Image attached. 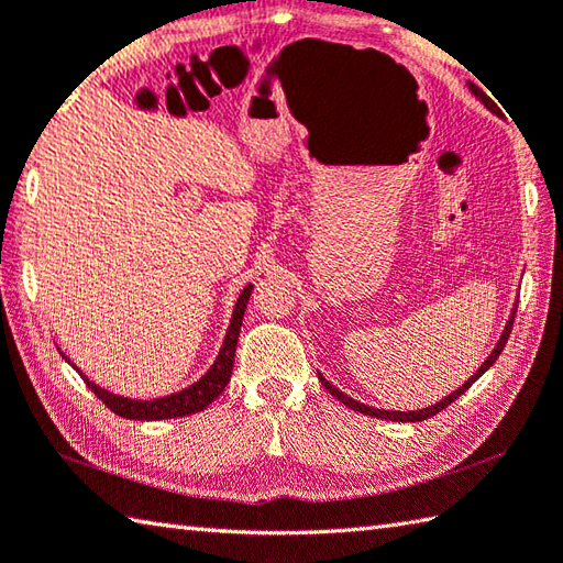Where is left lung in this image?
I'll return each mask as SVG.
<instances>
[{
    "label": "left lung",
    "mask_w": 563,
    "mask_h": 563,
    "mask_svg": "<svg viewBox=\"0 0 563 563\" xmlns=\"http://www.w3.org/2000/svg\"><path fill=\"white\" fill-rule=\"evenodd\" d=\"M471 87V92L476 95V97H481V102L486 104L488 109H493V112H498V107H495V102L493 99L481 90V87H476V85H468ZM517 312V310H515ZM515 312H512V317H510V322H508V327H505V332H503V336H500V341H498V346L493 349V354L486 358V363H483V366L476 371V376H471L464 385H461L459 390H454L451 395H446V398L442 400V402H437V405H432V407H424V410H412V412H393V410H378V407H368V405H363V402H358V400H354V398H349V395H344L341 393L339 388H334L332 383L329 380H324L322 376H319V380H322V385L324 388L329 390V395H334L336 400H341L344 402L346 407H351V410L354 412H363V415H371V417H380V420H393V422H422V420H427V417H434L437 412H442L444 407H449L451 402H454L456 398H461V395H464L473 383H476L483 373H486L495 361H498V356H500V351L505 349V344H508V336H510V332H512V322H515Z\"/></svg>",
    "instance_id": "1"
}]
</instances>
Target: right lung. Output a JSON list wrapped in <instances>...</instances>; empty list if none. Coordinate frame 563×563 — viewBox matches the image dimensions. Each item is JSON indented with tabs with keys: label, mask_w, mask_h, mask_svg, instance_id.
<instances>
[{
	"label": "right lung",
	"mask_w": 563,
	"mask_h": 563,
	"mask_svg": "<svg viewBox=\"0 0 563 563\" xmlns=\"http://www.w3.org/2000/svg\"><path fill=\"white\" fill-rule=\"evenodd\" d=\"M253 285L244 288V292L239 295L236 307H234V317H231L229 332L222 344V351L214 361V366L209 368L205 376L192 383L190 388H185L180 393L165 395V398L156 400H131V398H121V395L109 393L104 388H99L90 378L82 376V371H77L82 376L85 385L90 388L99 400H102L109 410L119 417H126V420H173V417H185V415H195L205 410L207 405H212L219 393L227 388V383L231 378V368H234V354H236V341L241 332V322H244V312H246V302L251 297Z\"/></svg>",
	"instance_id": "1"
}]
</instances>
